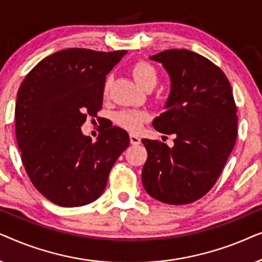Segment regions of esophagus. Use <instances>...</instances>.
Returning <instances> with one entry per match:
<instances>
[{
	"label": "esophagus",
	"mask_w": 262,
	"mask_h": 262,
	"mask_svg": "<svg viewBox=\"0 0 262 262\" xmlns=\"http://www.w3.org/2000/svg\"><path fill=\"white\" fill-rule=\"evenodd\" d=\"M130 143L132 145H138L141 144V138L136 135H130Z\"/></svg>",
	"instance_id": "esophagus-1"
}]
</instances>
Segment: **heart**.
<instances>
[{
  "label": "heart",
  "instance_id": "obj_1",
  "mask_svg": "<svg viewBox=\"0 0 262 262\" xmlns=\"http://www.w3.org/2000/svg\"><path fill=\"white\" fill-rule=\"evenodd\" d=\"M132 74H134L136 81L144 89H152L159 81V71L148 60H138L132 68ZM111 83H112V78L107 77L105 85H103L105 94L108 93ZM148 119L149 114L144 111L138 110H121L114 114V121L118 126L130 132H137Z\"/></svg>",
  "mask_w": 262,
  "mask_h": 262
}]
</instances>
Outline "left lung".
<instances>
[{
    "mask_svg": "<svg viewBox=\"0 0 262 262\" xmlns=\"http://www.w3.org/2000/svg\"><path fill=\"white\" fill-rule=\"evenodd\" d=\"M171 78L166 112L154 127L175 135L174 146L142 139L148 159L142 181L149 195L171 205L206 194L223 170L237 138V107L225 74L205 57L173 49L150 57Z\"/></svg>",
    "mask_w": 262,
    "mask_h": 262,
    "instance_id": "1",
    "label": "left lung"
}]
</instances>
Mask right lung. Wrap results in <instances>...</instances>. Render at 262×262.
Wrapping results in <instances>:
<instances>
[{
	"instance_id": "add662e5",
	"label": "right lung",
	"mask_w": 262,
	"mask_h": 262,
	"mask_svg": "<svg viewBox=\"0 0 262 262\" xmlns=\"http://www.w3.org/2000/svg\"><path fill=\"white\" fill-rule=\"evenodd\" d=\"M126 51L67 49L40 60L16 96L15 134L34 187L59 206H83L102 194L127 132L106 126L96 142L81 126L102 107L106 76Z\"/></svg>"
}]
</instances>
